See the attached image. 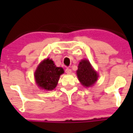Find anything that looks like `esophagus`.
Wrapping results in <instances>:
<instances>
[{"label":"esophagus","instance_id":"esophagus-1","mask_svg":"<svg viewBox=\"0 0 133 133\" xmlns=\"http://www.w3.org/2000/svg\"><path fill=\"white\" fill-rule=\"evenodd\" d=\"M65 73H68V74H71V70L69 68H66L65 69Z\"/></svg>","mask_w":133,"mask_h":133}]
</instances>
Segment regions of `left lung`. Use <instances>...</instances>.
Here are the masks:
<instances>
[{"mask_svg": "<svg viewBox=\"0 0 133 133\" xmlns=\"http://www.w3.org/2000/svg\"><path fill=\"white\" fill-rule=\"evenodd\" d=\"M78 78L84 86H92L98 79V74L92 69L90 63L87 60H82L76 71Z\"/></svg>", "mask_w": 133, "mask_h": 133, "instance_id": "left-lung-1", "label": "left lung"}]
</instances>
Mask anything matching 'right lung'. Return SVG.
Here are the masks:
<instances>
[{
	"label": "right lung",
	"instance_id": "add662e5",
	"mask_svg": "<svg viewBox=\"0 0 133 133\" xmlns=\"http://www.w3.org/2000/svg\"><path fill=\"white\" fill-rule=\"evenodd\" d=\"M63 73L62 68L56 67L53 60L47 58L38 65L35 73L36 82L42 89L52 90L56 88Z\"/></svg>",
	"mask_w": 133,
	"mask_h": 133
}]
</instances>
